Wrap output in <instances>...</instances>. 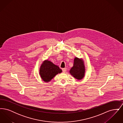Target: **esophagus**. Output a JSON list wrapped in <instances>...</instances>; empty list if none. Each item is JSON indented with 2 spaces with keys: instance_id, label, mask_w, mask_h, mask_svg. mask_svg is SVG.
Masks as SVG:
<instances>
[{
  "instance_id": "1",
  "label": "esophagus",
  "mask_w": 123,
  "mask_h": 123,
  "mask_svg": "<svg viewBox=\"0 0 123 123\" xmlns=\"http://www.w3.org/2000/svg\"><path fill=\"white\" fill-rule=\"evenodd\" d=\"M62 70H63V72H65L66 71V68H63V69H62Z\"/></svg>"
}]
</instances>
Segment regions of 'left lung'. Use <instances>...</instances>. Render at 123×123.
Returning a JSON list of instances; mask_svg holds the SVG:
<instances>
[{
    "mask_svg": "<svg viewBox=\"0 0 123 123\" xmlns=\"http://www.w3.org/2000/svg\"><path fill=\"white\" fill-rule=\"evenodd\" d=\"M70 74L78 80H81L85 75V66L84 62L81 59L75 58L74 60L73 66L70 71Z\"/></svg>",
    "mask_w": 123,
    "mask_h": 123,
    "instance_id": "left-lung-1",
    "label": "left lung"
}]
</instances>
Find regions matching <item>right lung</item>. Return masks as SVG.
I'll use <instances>...</instances> for the list:
<instances>
[{
	"mask_svg": "<svg viewBox=\"0 0 123 123\" xmlns=\"http://www.w3.org/2000/svg\"><path fill=\"white\" fill-rule=\"evenodd\" d=\"M62 71V70L58 66L47 60L44 61L41 64L40 69V74L44 82H48Z\"/></svg>",
	"mask_w": 123,
	"mask_h": 123,
	"instance_id": "right-lung-1",
	"label": "right lung"
}]
</instances>
